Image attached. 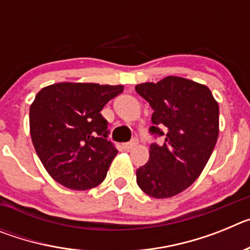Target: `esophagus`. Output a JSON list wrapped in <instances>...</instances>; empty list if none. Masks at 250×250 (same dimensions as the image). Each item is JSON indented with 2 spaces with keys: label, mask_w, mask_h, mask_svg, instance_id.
I'll return each instance as SVG.
<instances>
[{
  "label": "esophagus",
  "mask_w": 250,
  "mask_h": 250,
  "mask_svg": "<svg viewBox=\"0 0 250 250\" xmlns=\"http://www.w3.org/2000/svg\"><path fill=\"white\" fill-rule=\"evenodd\" d=\"M138 143H139V141L135 139V140L130 141V143H126V144H123L124 150H126V151H129V150H131L132 147H135L136 145H138Z\"/></svg>",
  "instance_id": "34e87169"
}]
</instances>
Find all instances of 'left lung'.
<instances>
[{
  "instance_id": "1",
  "label": "left lung",
  "mask_w": 250,
  "mask_h": 250,
  "mask_svg": "<svg viewBox=\"0 0 250 250\" xmlns=\"http://www.w3.org/2000/svg\"><path fill=\"white\" fill-rule=\"evenodd\" d=\"M135 90L154 110L150 132L165 135L161 145H150L136 183L152 198H171L199 178L210 158L219 135V105L208 86L179 76L139 83Z\"/></svg>"
}]
</instances>
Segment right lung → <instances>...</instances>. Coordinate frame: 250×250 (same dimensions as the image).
<instances>
[{
    "instance_id": "1",
    "label": "right lung",
    "mask_w": 250,
    "mask_h": 250,
    "mask_svg": "<svg viewBox=\"0 0 250 250\" xmlns=\"http://www.w3.org/2000/svg\"><path fill=\"white\" fill-rule=\"evenodd\" d=\"M123 85L59 83L37 92L30 106V132L51 178L74 190L98 187L118 150L107 140L100 111Z\"/></svg>"
}]
</instances>
